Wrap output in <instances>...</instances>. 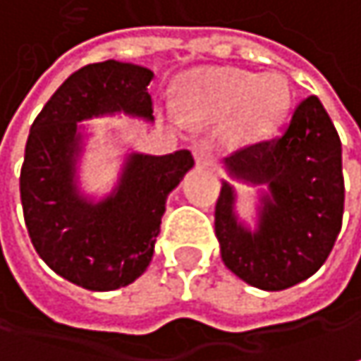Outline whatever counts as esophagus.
Wrapping results in <instances>:
<instances>
[{
  "label": "esophagus",
  "instance_id": "esophagus-1",
  "mask_svg": "<svg viewBox=\"0 0 361 361\" xmlns=\"http://www.w3.org/2000/svg\"><path fill=\"white\" fill-rule=\"evenodd\" d=\"M192 155L198 165H210V161H212V151H210L208 142H204V140L192 145Z\"/></svg>",
  "mask_w": 361,
  "mask_h": 361
}]
</instances>
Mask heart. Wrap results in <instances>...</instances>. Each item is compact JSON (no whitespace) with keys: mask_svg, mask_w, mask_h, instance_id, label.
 I'll list each match as a JSON object with an SVG mask.
<instances>
[{"mask_svg":"<svg viewBox=\"0 0 361 361\" xmlns=\"http://www.w3.org/2000/svg\"><path fill=\"white\" fill-rule=\"evenodd\" d=\"M292 87L286 75L251 73L237 67H204L183 77L180 106L169 104L167 116L188 126L192 120H226V135L237 142L265 137L288 112Z\"/></svg>","mask_w":361,"mask_h":361,"instance_id":"obj_1","label":"heart"}]
</instances>
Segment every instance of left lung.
Segmentation results:
<instances>
[{"mask_svg":"<svg viewBox=\"0 0 361 361\" xmlns=\"http://www.w3.org/2000/svg\"><path fill=\"white\" fill-rule=\"evenodd\" d=\"M214 210L224 265L249 286L278 292L310 278L341 231V140L321 99H302L280 137L223 161ZM258 188L252 221L241 219L234 181Z\"/></svg>","mask_w":361,"mask_h":361,"instance_id":"1","label":"left lung"}]
</instances>
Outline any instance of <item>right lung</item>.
Returning <instances> with one entry per match:
<instances>
[{
	"label": "right lung",
	"instance_id": "add662e5",
	"mask_svg": "<svg viewBox=\"0 0 361 361\" xmlns=\"http://www.w3.org/2000/svg\"><path fill=\"white\" fill-rule=\"evenodd\" d=\"M153 71L104 61L75 71L36 116L20 176L24 221L36 253L61 278L110 292L128 286L153 259L167 196L194 167L192 153L120 155L106 194L81 183V163L94 133L85 120L130 116L153 122Z\"/></svg>",
	"mask_w": 361,
	"mask_h": 361
}]
</instances>
